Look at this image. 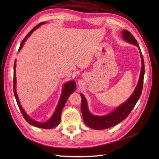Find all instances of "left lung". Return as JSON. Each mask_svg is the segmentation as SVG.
Masks as SVG:
<instances>
[{
    "label": "left lung",
    "instance_id": "obj_1",
    "mask_svg": "<svg viewBox=\"0 0 159 159\" xmlns=\"http://www.w3.org/2000/svg\"><path fill=\"white\" fill-rule=\"evenodd\" d=\"M123 39L128 42V43L134 44L139 47V51L141 57L142 61V68L140 71V78L138 82L137 86L133 92L132 95L129 98L127 101L125 102L122 105L119 106L117 108L113 111L110 114L106 116H95L91 115L88 108L87 102L84 95L80 94L82 102H81V111L83 120L84 124L90 128L101 130L113 127L117 124L122 122L126 118L128 117L129 114L131 113L133 107L136 105L137 101L141 95L142 91L143 88L144 82V62L143 54H142L140 48H139V44L135 38L133 37L131 33L126 30H124L122 31Z\"/></svg>",
    "mask_w": 159,
    "mask_h": 159
}]
</instances>
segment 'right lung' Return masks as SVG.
Masks as SVG:
<instances>
[{"label":"right lung","mask_w":159,"mask_h":159,"mask_svg":"<svg viewBox=\"0 0 159 159\" xmlns=\"http://www.w3.org/2000/svg\"><path fill=\"white\" fill-rule=\"evenodd\" d=\"M46 23L45 22H43L39 23L38 25H37L36 26H35L28 33V35L24 37V39L22 40V41L21 42L19 51H20V49L22 48L25 40H26L29 37L30 35L31 34V33L34 31L37 28H39L40 26H41L42 24H43ZM15 66H16V61H15L14 63V69H13V92H14V95L16 98V103L18 104V106L19 107V109L22 113V115H23L24 119L26 120L30 124L32 125L33 126H35L37 128H43V129H52L53 128H55L56 126H57L58 124L60 123L61 121V113H62V110L63 109V107L65 105V103L67 101V99L68 98L69 96L70 95V94L73 92V91L75 90V86H76V84L74 81H70L68 83H66L64 85L63 87V89H62V93L61 95V97L60 98L59 102L58 104V106L56 108V110L55 111V113H53V116H52L50 119L46 122H37L33 120V119H31V118H30L29 116H28V115L24 111V110L22 109V106L20 104L19 98L17 97V95H16V89H15V84H16V77H15Z\"/></svg>","instance_id":"right-lung-1"}]
</instances>
